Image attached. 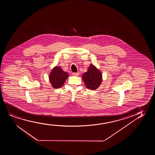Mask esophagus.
<instances>
[{"mask_svg": "<svg viewBox=\"0 0 155 155\" xmlns=\"http://www.w3.org/2000/svg\"><path fill=\"white\" fill-rule=\"evenodd\" d=\"M73 74L75 76H79V72H75V73H74Z\"/></svg>", "mask_w": 155, "mask_h": 155, "instance_id": "1", "label": "esophagus"}]
</instances>
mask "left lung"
<instances>
[{"mask_svg": "<svg viewBox=\"0 0 155 155\" xmlns=\"http://www.w3.org/2000/svg\"><path fill=\"white\" fill-rule=\"evenodd\" d=\"M83 80L86 87L91 90L97 89L102 84V72L97 68L91 64L87 70L82 75Z\"/></svg>", "mask_w": 155, "mask_h": 155, "instance_id": "left-lung-1", "label": "left lung"}]
</instances>
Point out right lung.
I'll list each match as a JSON object with an SVG mask.
<instances>
[{"label":"right lung","mask_w":155,"mask_h":155,"mask_svg":"<svg viewBox=\"0 0 155 155\" xmlns=\"http://www.w3.org/2000/svg\"><path fill=\"white\" fill-rule=\"evenodd\" d=\"M68 77V73L64 71L61 67L56 66L50 73L49 81L52 87L57 89L61 87L64 85Z\"/></svg>","instance_id":"add662e5"}]
</instances>
